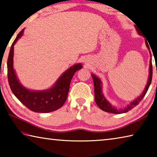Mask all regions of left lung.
I'll return each instance as SVG.
<instances>
[{"instance_id":"obj_1","label":"left lung","mask_w":157,"mask_h":157,"mask_svg":"<svg viewBox=\"0 0 157 157\" xmlns=\"http://www.w3.org/2000/svg\"><path fill=\"white\" fill-rule=\"evenodd\" d=\"M138 33L140 35H143L142 33H140L139 29H138L136 27H135ZM145 39V44L146 46L150 51V47H149V44L147 43V41ZM150 54L151 55V52L150 51ZM152 57V56H151ZM93 80H94V91H95V102L96 103L97 105L98 106L100 109L102 111H105L106 112L109 113H126L129 110H131L132 109L136 107V106L139 104V103L142 100L143 97L145 96V95L147 93V90L150 87V85L151 84V82H152V58L150 59V71H149V78L147 82V84L145 87V89L143 90V92L140 95L139 97H138L136 99H135L134 101H132V102L129 103V105H127V107H125L123 109H117L114 106H113L111 103L109 102V101L106 99L105 97L103 95V93L102 91V82H101L100 79L98 78L97 76H95L94 74H91Z\"/></svg>"}]
</instances>
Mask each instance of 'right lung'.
<instances>
[{"label": "right lung", "mask_w": 157, "mask_h": 157, "mask_svg": "<svg viewBox=\"0 0 157 157\" xmlns=\"http://www.w3.org/2000/svg\"><path fill=\"white\" fill-rule=\"evenodd\" d=\"M23 29L13 42L7 59V78L12 91L16 97L29 109L37 113H48L61 108L67 99L71 81L76 71L82 68L77 63L66 71L51 88L43 91H31L23 86L18 80L13 67L14 46L23 35Z\"/></svg>", "instance_id": "obj_1"}]
</instances>
